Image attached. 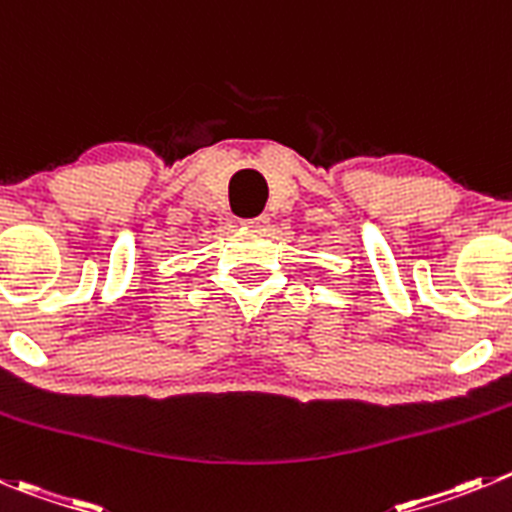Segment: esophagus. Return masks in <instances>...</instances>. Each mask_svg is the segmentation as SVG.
<instances>
[{
  "instance_id": "1",
  "label": "esophagus",
  "mask_w": 512,
  "mask_h": 512,
  "mask_svg": "<svg viewBox=\"0 0 512 512\" xmlns=\"http://www.w3.org/2000/svg\"><path fill=\"white\" fill-rule=\"evenodd\" d=\"M245 227H255V229H265L267 224H270V216L267 214H260V216H252V219H245Z\"/></svg>"
}]
</instances>
